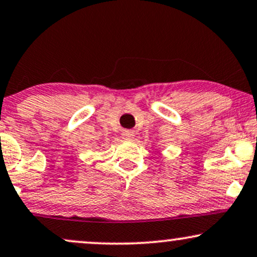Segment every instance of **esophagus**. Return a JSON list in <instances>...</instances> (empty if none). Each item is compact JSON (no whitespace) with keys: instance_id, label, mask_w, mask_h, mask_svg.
<instances>
[{"instance_id":"esophagus-1","label":"esophagus","mask_w":257,"mask_h":257,"mask_svg":"<svg viewBox=\"0 0 257 257\" xmlns=\"http://www.w3.org/2000/svg\"><path fill=\"white\" fill-rule=\"evenodd\" d=\"M122 137L125 139V140H132L134 138V132L133 131H124L122 133Z\"/></svg>"}]
</instances>
